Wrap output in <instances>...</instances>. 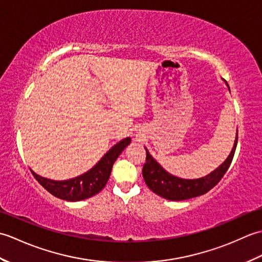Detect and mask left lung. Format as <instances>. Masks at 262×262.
Returning a JSON list of instances; mask_svg holds the SVG:
<instances>
[{
	"label": "left lung",
	"instance_id": "left-lung-1",
	"mask_svg": "<svg viewBox=\"0 0 262 262\" xmlns=\"http://www.w3.org/2000/svg\"><path fill=\"white\" fill-rule=\"evenodd\" d=\"M237 144V135L232 148V152L225 162L219 166L215 171L211 172L208 176L200 178V179L186 180L180 179L168 173L157 161H155L148 151H146V160L143 165V178L146 186L151 190L169 200H186L189 198L198 197L202 194L208 192L211 188H214L217 183L221 181L222 178L226 173L227 169L230 168L233 157H234L235 148Z\"/></svg>",
	"mask_w": 262,
	"mask_h": 262
}]
</instances>
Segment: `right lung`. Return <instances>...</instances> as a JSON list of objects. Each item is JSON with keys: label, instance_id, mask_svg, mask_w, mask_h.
I'll list each match as a JSON object with an SVG mask.
<instances>
[{"label": "right lung", "instance_id": "1", "mask_svg": "<svg viewBox=\"0 0 262 262\" xmlns=\"http://www.w3.org/2000/svg\"><path fill=\"white\" fill-rule=\"evenodd\" d=\"M129 143L130 138H125L116 144L90 171L74 178V179L55 181L38 176L33 171H31V173L53 196L63 200H69V202H79V200L90 198L102 190L109 179L115 161L118 159L119 154Z\"/></svg>", "mask_w": 262, "mask_h": 262}]
</instances>
